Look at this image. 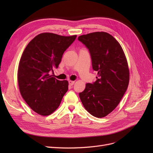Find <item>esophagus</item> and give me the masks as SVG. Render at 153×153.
Segmentation results:
<instances>
[{"instance_id": "obj_1", "label": "esophagus", "mask_w": 153, "mask_h": 153, "mask_svg": "<svg viewBox=\"0 0 153 153\" xmlns=\"http://www.w3.org/2000/svg\"><path fill=\"white\" fill-rule=\"evenodd\" d=\"M68 83H69V85L70 86H72L73 85V84H75V81H71V80H69L68 81Z\"/></svg>"}]
</instances>
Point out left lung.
Returning <instances> with one entry per match:
<instances>
[{
    "label": "left lung",
    "instance_id": "1",
    "mask_svg": "<svg viewBox=\"0 0 153 153\" xmlns=\"http://www.w3.org/2000/svg\"><path fill=\"white\" fill-rule=\"evenodd\" d=\"M89 50L97 80L87 84L79 96L84 108L94 117H105L116 108L129 84L127 60L121 46L107 32H96L78 37Z\"/></svg>",
    "mask_w": 153,
    "mask_h": 153
}]
</instances>
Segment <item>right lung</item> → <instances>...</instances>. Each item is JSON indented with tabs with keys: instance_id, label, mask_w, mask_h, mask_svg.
Instances as JSON below:
<instances>
[{
	"instance_id": "obj_1",
	"label": "right lung",
	"mask_w": 153,
	"mask_h": 153,
	"mask_svg": "<svg viewBox=\"0 0 153 153\" xmlns=\"http://www.w3.org/2000/svg\"><path fill=\"white\" fill-rule=\"evenodd\" d=\"M76 36L41 33L27 45L20 59L18 82L22 98L31 109L41 115L53 113L68 90V82L50 75L57 68L64 52Z\"/></svg>"
}]
</instances>
